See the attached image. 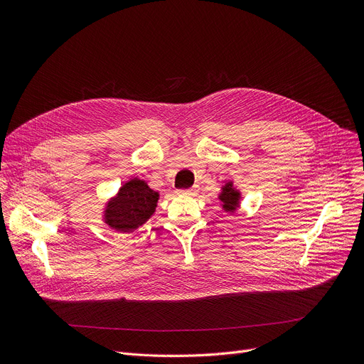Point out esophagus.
I'll use <instances>...</instances> for the list:
<instances>
[{
	"instance_id": "34e87169",
	"label": "esophagus",
	"mask_w": 364,
	"mask_h": 364,
	"mask_svg": "<svg viewBox=\"0 0 364 364\" xmlns=\"http://www.w3.org/2000/svg\"><path fill=\"white\" fill-rule=\"evenodd\" d=\"M180 193H183V195H188V196H193V195H196V193H198V187H196V186H193L192 188L180 190Z\"/></svg>"
}]
</instances>
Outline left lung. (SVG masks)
I'll list each match as a JSON object with an SVG mask.
<instances>
[{
  "instance_id": "8db88e82",
  "label": "left lung",
  "mask_w": 364,
  "mask_h": 364,
  "mask_svg": "<svg viewBox=\"0 0 364 364\" xmlns=\"http://www.w3.org/2000/svg\"><path fill=\"white\" fill-rule=\"evenodd\" d=\"M240 198H242V193L233 186V181H227L221 187V193L218 195L223 209L225 213H230V214H235L236 209L240 206Z\"/></svg>"
}]
</instances>
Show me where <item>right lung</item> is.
<instances>
[{"instance_id": "add662e5", "label": "right lung", "mask_w": 364, "mask_h": 364, "mask_svg": "<svg viewBox=\"0 0 364 364\" xmlns=\"http://www.w3.org/2000/svg\"><path fill=\"white\" fill-rule=\"evenodd\" d=\"M159 193L139 177L125 181L105 206L103 221L119 233H129L143 225L156 211Z\"/></svg>"}]
</instances>
